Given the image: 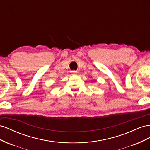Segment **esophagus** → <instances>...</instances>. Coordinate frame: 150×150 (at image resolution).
<instances>
[{"label":"esophagus","mask_w":150,"mask_h":150,"mask_svg":"<svg viewBox=\"0 0 150 150\" xmlns=\"http://www.w3.org/2000/svg\"><path fill=\"white\" fill-rule=\"evenodd\" d=\"M71 73L73 74H76V73L77 72H76V71H71Z\"/></svg>","instance_id":"1"}]
</instances>
